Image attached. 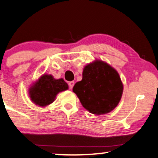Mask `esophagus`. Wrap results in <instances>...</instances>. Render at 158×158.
Masks as SVG:
<instances>
[{
  "label": "esophagus",
  "mask_w": 158,
  "mask_h": 158,
  "mask_svg": "<svg viewBox=\"0 0 158 158\" xmlns=\"http://www.w3.org/2000/svg\"><path fill=\"white\" fill-rule=\"evenodd\" d=\"M73 85H74V81H70V82L69 83V88H70V89H72Z\"/></svg>",
  "instance_id": "1"
}]
</instances>
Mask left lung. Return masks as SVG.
Here are the masks:
<instances>
[{
  "instance_id": "left-lung-1",
  "label": "left lung",
  "mask_w": 158,
  "mask_h": 158,
  "mask_svg": "<svg viewBox=\"0 0 158 158\" xmlns=\"http://www.w3.org/2000/svg\"><path fill=\"white\" fill-rule=\"evenodd\" d=\"M123 91V85L118 71L101 60L86 65L82 79L73 87L84 108L95 115H104L114 110Z\"/></svg>"
}]
</instances>
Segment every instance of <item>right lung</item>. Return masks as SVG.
Instances as JSON below:
<instances>
[{"instance_id":"obj_1","label":"right lung","mask_w":158,"mask_h":158,"mask_svg":"<svg viewBox=\"0 0 158 158\" xmlns=\"http://www.w3.org/2000/svg\"><path fill=\"white\" fill-rule=\"evenodd\" d=\"M69 89L64 79H56L51 74L44 73L29 88V96L31 102L42 108L54 102L59 92Z\"/></svg>"}]
</instances>
